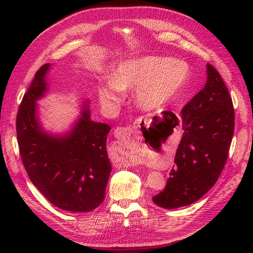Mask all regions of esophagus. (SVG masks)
I'll list each match as a JSON object with an SVG mask.
<instances>
[{
    "instance_id": "esophagus-1",
    "label": "esophagus",
    "mask_w": 253,
    "mask_h": 253,
    "mask_svg": "<svg viewBox=\"0 0 253 253\" xmlns=\"http://www.w3.org/2000/svg\"><path fill=\"white\" fill-rule=\"evenodd\" d=\"M142 118V117H141ZM135 135V131H133V129L132 128H117V129L115 130V137H117L118 139H124V140H129V139H131V137ZM125 160V162H128V163H135V161L133 160H129V161H127L126 159H124Z\"/></svg>"
}]
</instances>
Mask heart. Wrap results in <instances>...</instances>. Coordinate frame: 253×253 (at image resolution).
Listing matches in <instances>:
<instances>
[{
  "mask_svg": "<svg viewBox=\"0 0 253 253\" xmlns=\"http://www.w3.org/2000/svg\"><path fill=\"white\" fill-rule=\"evenodd\" d=\"M184 64L168 57L146 56L125 61L113 69L110 82L98 88L101 104L112 106L124 96L123 90L136 88L135 101L143 110L162 106L180 92L187 79Z\"/></svg>",
  "mask_w": 253,
  "mask_h": 253,
  "instance_id": "heart-1",
  "label": "heart"
}]
</instances>
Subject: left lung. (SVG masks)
<instances>
[{"label":"left lung","mask_w":253,"mask_h":253,"mask_svg":"<svg viewBox=\"0 0 253 253\" xmlns=\"http://www.w3.org/2000/svg\"><path fill=\"white\" fill-rule=\"evenodd\" d=\"M204 88L181 111L182 133L175 166L157 206L176 209L196 202L215 185L227 161L235 129L233 101L221 75L207 64Z\"/></svg>","instance_id":"obj_1"}]
</instances>
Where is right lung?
<instances>
[{"label":"right lung","instance_id":"add662e5","mask_svg":"<svg viewBox=\"0 0 253 253\" xmlns=\"http://www.w3.org/2000/svg\"><path fill=\"white\" fill-rule=\"evenodd\" d=\"M44 64L35 75L21 101L16 131L19 152L32 184L53 206L69 212H89L105 197L112 170L106 151L111 127L90 118L84 106L72 130L63 136L46 133L37 116V101L47 89Z\"/></svg>","mask_w":253,"mask_h":253}]
</instances>
